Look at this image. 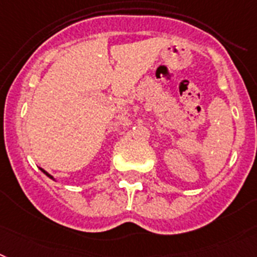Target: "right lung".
<instances>
[{
  "mask_svg": "<svg viewBox=\"0 0 257 257\" xmlns=\"http://www.w3.org/2000/svg\"><path fill=\"white\" fill-rule=\"evenodd\" d=\"M40 170H42V172H44V174H45V175H47V176H48V178H51V179H53V176H52V175H49V174H48V172H47V171H45V170H43V169H40ZM53 180H55V179H53Z\"/></svg>",
  "mask_w": 257,
  "mask_h": 257,
  "instance_id": "1",
  "label": "right lung"
}]
</instances>
